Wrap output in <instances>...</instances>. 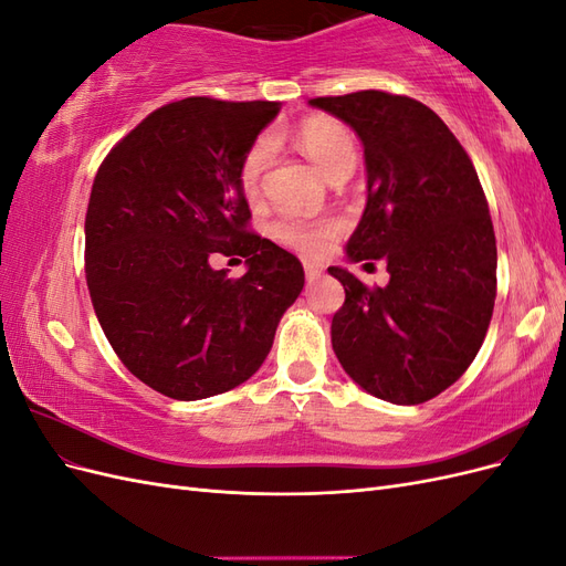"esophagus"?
<instances>
[{
	"instance_id": "esophagus-1",
	"label": "esophagus",
	"mask_w": 566,
	"mask_h": 566,
	"mask_svg": "<svg viewBox=\"0 0 566 566\" xmlns=\"http://www.w3.org/2000/svg\"><path fill=\"white\" fill-rule=\"evenodd\" d=\"M304 276H306V281L314 283V281H318L323 276V269L316 266V264H304Z\"/></svg>"
}]
</instances>
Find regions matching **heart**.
Returning <instances> with one entry per match:
<instances>
[{
	"instance_id": "heart-1",
	"label": "heart",
	"mask_w": 566,
	"mask_h": 566,
	"mask_svg": "<svg viewBox=\"0 0 566 566\" xmlns=\"http://www.w3.org/2000/svg\"><path fill=\"white\" fill-rule=\"evenodd\" d=\"M283 139V132H273L264 139H256L241 165V186L245 196L260 193L264 169L271 160V146ZM293 139L306 158L314 163L318 172L328 179H347L356 165V144L352 132L331 117H306L295 127ZM339 233L335 221H304L285 217L276 224V235L285 245L304 254H321L331 248Z\"/></svg>"
}]
</instances>
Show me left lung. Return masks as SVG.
<instances>
[{"label": "left lung", "instance_id": "1", "mask_svg": "<svg viewBox=\"0 0 566 566\" xmlns=\"http://www.w3.org/2000/svg\"><path fill=\"white\" fill-rule=\"evenodd\" d=\"M310 104L364 144L368 200L347 260H385L389 283L345 285L333 316L337 361L373 397L399 406L434 399L482 347L495 302V233L476 169L443 119L420 101L378 90Z\"/></svg>", "mask_w": 566, "mask_h": 566}]
</instances>
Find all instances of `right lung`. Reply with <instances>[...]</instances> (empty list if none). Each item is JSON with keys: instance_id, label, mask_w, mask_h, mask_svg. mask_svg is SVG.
I'll list each match as a JSON object with an SVG mask.
<instances>
[{"instance_id": "obj_1", "label": "right lung", "mask_w": 566, "mask_h": 566, "mask_svg": "<svg viewBox=\"0 0 566 566\" xmlns=\"http://www.w3.org/2000/svg\"><path fill=\"white\" fill-rule=\"evenodd\" d=\"M276 101L191 96L153 111L101 163L84 273L111 347L142 382L198 401L250 380L304 287L295 254L248 231L241 165ZM238 253L229 280L209 260Z\"/></svg>"}]
</instances>
